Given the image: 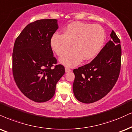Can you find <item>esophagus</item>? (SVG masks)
Returning <instances> with one entry per match:
<instances>
[{
	"label": "esophagus",
	"instance_id": "esophagus-1",
	"mask_svg": "<svg viewBox=\"0 0 132 132\" xmlns=\"http://www.w3.org/2000/svg\"><path fill=\"white\" fill-rule=\"evenodd\" d=\"M71 70L69 69V68H65V72H71Z\"/></svg>",
	"mask_w": 132,
	"mask_h": 132
}]
</instances>
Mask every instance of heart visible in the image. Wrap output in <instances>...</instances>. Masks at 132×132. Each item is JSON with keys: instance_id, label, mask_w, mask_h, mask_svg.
<instances>
[{"instance_id": "b5f03b06", "label": "heart", "mask_w": 132, "mask_h": 132, "mask_svg": "<svg viewBox=\"0 0 132 132\" xmlns=\"http://www.w3.org/2000/svg\"><path fill=\"white\" fill-rule=\"evenodd\" d=\"M105 40V32L100 25L73 22L68 25L63 34H55L51 39L52 50L62 56L73 44L71 49L60 58L62 64L73 67L81 61L91 60L102 48Z\"/></svg>"}]
</instances>
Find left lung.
Masks as SVG:
<instances>
[{
	"mask_svg": "<svg viewBox=\"0 0 132 132\" xmlns=\"http://www.w3.org/2000/svg\"><path fill=\"white\" fill-rule=\"evenodd\" d=\"M111 39L88 64L73 70L75 79L73 92L84 103L97 101L106 96L116 83L120 69L121 46L112 30Z\"/></svg>",
	"mask_w": 132,
	"mask_h": 132,
	"instance_id": "left-lung-1",
	"label": "left lung"
}]
</instances>
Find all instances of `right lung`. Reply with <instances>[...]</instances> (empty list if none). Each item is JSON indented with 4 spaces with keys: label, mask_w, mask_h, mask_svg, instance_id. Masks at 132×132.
Masks as SVG:
<instances>
[{
    "label": "right lung",
    "mask_w": 132,
    "mask_h": 132,
    "mask_svg": "<svg viewBox=\"0 0 132 132\" xmlns=\"http://www.w3.org/2000/svg\"><path fill=\"white\" fill-rule=\"evenodd\" d=\"M58 28L56 19H44L28 24L16 39L13 50V74L17 86L37 103L54 96L56 83L64 75L63 65L56 64L50 41Z\"/></svg>",
    "instance_id": "right-lung-1"
}]
</instances>
